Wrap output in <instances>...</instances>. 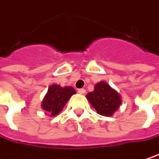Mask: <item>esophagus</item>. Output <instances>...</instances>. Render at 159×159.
I'll list each match as a JSON object with an SVG mask.
<instances>
[{
    "label": "esophagus",
    "mask_w": 159,
    "mask_h": 159,
    "mask_svg": "<svg viewBox=\"0 0 159 159\" xmlns=\"http://www.w3.org/2000/svg\"><path fill=\"white\" fill-rule=\"evenodd\" d=\"M79 93H81V94H84V93H85V90L84 88H81V89H78V91H77Z\"/></svg>",
    "instance_id": "1"
}]
</instances>
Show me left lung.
Masks as SVG:
<instances>
[{
	"mask_svg": "<svg viewBox=\"0 0 159 159\" xmlns=\"http://www.w3.org/2000/svg\"><path fill=\"white\" fill-rule=\"evenodd\" d=\"M86 98L97 113L102 116H111L121 103L120 94L105 82L96 84L93 92L87 93Z\"/></svg>",
	"mask_w": 159,
	"mask_h": 159,
	"instance_id": "8db88e82",
	"label": "left lung"
}]
</instances>
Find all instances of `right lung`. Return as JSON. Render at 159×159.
<instances>
[{
  "instance_id": "right-lung-1",
  "label": "right lung",
  "mask_w": 159,
  "mask_h": 159,
  "mask_svg": "<svg viewBox=\"0 0 159 159\" xmlns=\"http://www.w3.org/2000/svg\"><path fill=\"white\" fill-rule=\"evenodd\" d=\"M75 93V90L71 86L61 87L60 85L53 84L48 88L41 106L50 116H55L60 112L69 98Z\"/></svg>"
}]
</instances>
